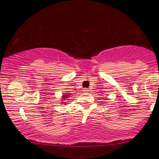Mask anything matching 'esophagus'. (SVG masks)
<instances>
[{
	"label": "esophagus",
	"instance_id": "obj_1",
	"mask_svg": "<svg viewBox=\"0 0 159 159\" xmlns=\"http://www.w3.org/2000/svg\"><path fill=\"white\" fill-rule=\"evenodd\" d=\"M83 92H84V93H88V89H84V90H83Z\"/></svg>",
	"mask_w": 159,
	"mask_h": 159
}]
</instances>
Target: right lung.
I'll return each mask as SVG.
<instances>
[{
  "instance_id": "add662e5",
  "label": "right lung",
  "mask_w": 159,
  "mask_h": 159,
  "mask_svg": "<svg viewBox=\"0 0 159 159\" xmlns=\"http://www.w3.org/2000/svg\"><path fill=\"white\" fill-rule=\"evenodd\" d=\"M62 99H61V100H65V99H66V98H68V97H69V93H64V94H62ZM61 104H63L64 103V102H60ZM66 105V103H64Z\"/></svg>"
}]
</instances>
